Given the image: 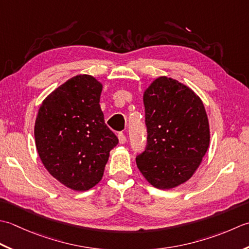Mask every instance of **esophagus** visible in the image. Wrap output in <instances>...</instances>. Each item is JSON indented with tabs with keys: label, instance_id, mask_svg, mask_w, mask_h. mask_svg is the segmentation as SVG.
<instances>
[{
	"label": "esophagus",
	"instance_id": "1",
	"mask_svg": "<svg viewBox=\"0 0 249 249\" xmlns=\"http://www.w3.org/2000/svg\"><path fill=\"white\" fill-rule=\"evenodd\" d=\"M118 140H119L120 144H124L126 142V138H125V135L123 133V132H120V133L118 134Z\"/></svg>",
	"mask_w": 249,
	"mask_h": 249
}]
</instances>
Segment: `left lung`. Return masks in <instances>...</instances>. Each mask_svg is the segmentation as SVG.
Listing matches in <instances>:
<instances>
[{
	"label": "left lung",
	"instance_id": "obj_1",
	"mask_svg": "<svg viewBox=\"0 0 249 249\" xmlns=\"http://www.w3.org/2000/svg\"><path fill=\"white\" fill-rule=\"evenodd\" d=\"M147 145L136 165L150 185L171 189L195 174L210 145V124L201 99L166 76L145 90Z\"/></svg>",
	"mask_w": 249,
	"mask_h": 249
}]
</instances>
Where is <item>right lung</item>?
<instances>
[{
  "label": "right lung",
  "mask_w": 249,
  "mask_h": 249,
  "mask_svg": "<svg viewBox=\"0 0 249 249\" xmlns=\"http://www.w3.org/2000/svg\"><path fill=\"white\" fill-rule=\"evenodd\" d=\"M103 86L77 75L43 101L35 120V145L44 166L61 184L86 191L102 179L117 136L105 124L100 96Z\"/></svg>",
  "instance_id": "add662e5"
}]
</instances>
